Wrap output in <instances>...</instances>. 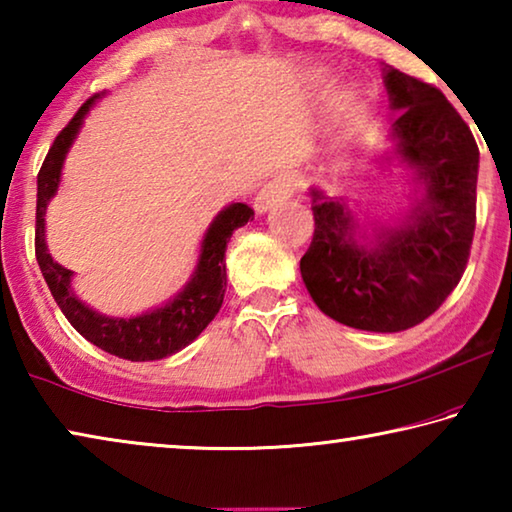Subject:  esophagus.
Returning <instances> with one entry per match:
<instances>
[{"label":"esophagus","instance_id":"esophagus-1","mask_svg":"<svg viewBox=\"0 0 512 512\" xmlns=\"http://www.w3.org/2000/svg\"><path fill=\"white\" fill-rule=\"evenodd\" d=\"M293 192H296V178L289 176V173H280V176L271 178L262 189H259V194L255 196V212H268L277 203L287 201Z\"/></svg>","mask_w":512,"mask_h":512}]
</instances>
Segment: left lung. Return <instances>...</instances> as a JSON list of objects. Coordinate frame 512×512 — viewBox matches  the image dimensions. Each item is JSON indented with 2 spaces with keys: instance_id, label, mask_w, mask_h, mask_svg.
<instances>
[{
  "instance_id": "8db88e82",
  "label": "left lung",
  "mask_w": 512,
  "mask_h": 512,
  "mask_svg": "<svg viewBox=\"0 0 512 512\" xmlns=\"http://www.w3.org/2000/svg\"><path fill=\"white\" fill-rule=\"evenodd\" d=\"M395 155L420 185L411 212L368 241L341 196L311 189L314 239L300 259L325 316L366 332L420 325L461 282L476 225L479 146L445 94L386 67Z\"/></svg>"
}]
</instances>
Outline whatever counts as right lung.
I'll use <instances>...</instances> for the list:
<instances>
[{"label": "right lung", "mask_w": 512, "mask_h": 512, "mask_svg": "<svg viewBox=\"0 0 512 512\" xmlns=\"http://www.w3.org/2000/svg\"><path fill=\"white\" fill-rule=\"evenodd\" d=\"M101 94L83 103L72 121L58 133L38 173V205H36V259L51 296L60 311L83 339L128 361H158L187 348L203 329L219 314L225 293V248L232 232L253 219L255 212L246 203H232L214 216L207 228L196 271L185 289L176 293L167 305L144 311L140 316L115 318L103 316L76 298L72 291V271L54 262L45 241V212L60 185L65 155L79 135L83 119Z\"/></svg>", "instance_id": "add662e5"}]
</instances>
